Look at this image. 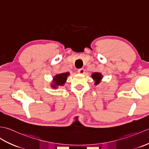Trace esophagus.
I'll list each match as a JSON object with an SVG mask.
<instances>
[{
    "instance_id": "esophagus-1",
    "label": "esophagus",
    "mask_w": 149,
    "mask_h": 149,
    "mask_svg": "<svg viewBox=\"0 0 149 149\" xmlns=\"http://www.w3.org/2000/svg\"><path fill=\"white\" fill-rule=\"evenodd\" d=\"M78 73H79V74H83L84 73V72H85V70H84V68H79V69H78Z\"/></svg>"
}]
</instances>
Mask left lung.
Listing matches in <instances>:
<instances>
[{
    "instance_id": "left-lung-1",
    "label": "left lung",
    "mask_w": 149,
    "mask_h": 149,
    "mask_svg": "<svg viewBox=\"0 0 149 149\" xmlns=\"http://www.w3.org/2000/svg\"><path fill=\"white\" fill-rule=\"evenodd\" d=\"M91 77L95 81V85L96 86L101 82L103 79V75L99 72H93L91 75Z\"/></svg>"
}]
</instances>
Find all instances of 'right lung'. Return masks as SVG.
Masks as SVG:
<instances>
[{
    "label": "right lung",
    "instance_id": "add662e5",
    "mask_svg": "<svg viewBox=\"0 0 149 149\" xmlns=\"http://www.w3.org/2000/svg\"><path fill=\"white\" fill-rule=\"evenodd\" d=\"M69 75H70L69 72H65V73H61L54 75L53 77V81H52L53 83L51 84V87L55 89L58 88V86H64Z\"/></svg>",
    "mask_w": 149,
    "mask_h": 149
}]
</instances>
